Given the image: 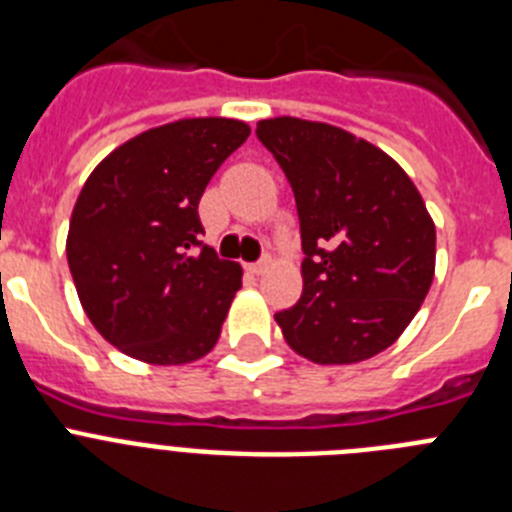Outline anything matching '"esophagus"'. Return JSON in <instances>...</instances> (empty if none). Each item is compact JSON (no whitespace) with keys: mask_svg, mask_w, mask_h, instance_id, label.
Here are the masks:
<instances>
[{"mask_svg":"<svg viewBox=\"0 0 512 512\" xmlns=\"http://www.w3.org/2000/svg\"><path fill=\"white\" fill-rule=\"evenodd\" d=\"M266 266H269V259H261V261H256V264H248L246 269L251 271V274H264Z\"/></svg>","mask_w":512,"mask_h":512,"instance_id":"34e87169","label":"esophagus"}]
</instances>
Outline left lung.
Listing matches in <instances>:
<instances>
[{"label": "left lung", "mask_w": 512, "mask_h": 512, "mask_svg": "<svg viewBox=\"0 0 512 512\" xmlns=\"http://www.w3.org/2000/svg\"><path fill=\"white\" fill-rule=\"evenodd\" d=\"M292 184L302 297L274 315L315 364H356L400 338L436 269V225L410 176L377 146L325 122L256 125Z\"/></svg>", "instance_id": "left-lung-1"}]
</instances>
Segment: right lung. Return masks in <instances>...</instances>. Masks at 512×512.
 Wrapping results in <instances>:
<instances>
[{
  "mask_svg": "<svg viewBox=\"0 0 512 512\" xmlns=\"http://www.w3.org/2000/svg\"><path fill=\"white\" fill-rule=\"evenodd\" d=\"M248 133L228 117L176 120L130 138L89 174L66 256L87 318L122 354L189 364L220 338L243 271L200 241L197 207Z\"/></svg>",
  "mask_w": 512,
  "mask_h": 512,
  "instance_id": "1",
  "label": "right lung"
}]
</instances>
